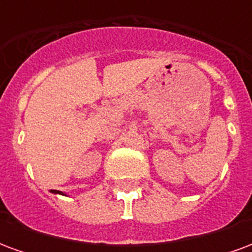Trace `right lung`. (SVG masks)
Wrapping results in <instances>:
<instances>
[{"label": "right lung", "mask_w": 252, "mask_h": 252, "mask_svg": "<svg viewBox=\"0 0 252 252\" xmlns=\"http://www.w3.org/2000/svg\"><path fill=\"white\" fill-rule=\"evenodd\" d=\"M54 193H61V191H57V190H54Z\"/></svg>", "instance_id": "obj_1"}]
</instances>
